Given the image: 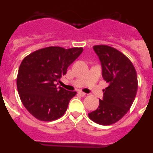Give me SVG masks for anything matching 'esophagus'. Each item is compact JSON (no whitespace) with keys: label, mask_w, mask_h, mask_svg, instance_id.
Segmentation results:
<instances>
[{"label":"esophagus","mask_w":153,"mask_h":153,"mask_svg":"<svg viewBox=\"0 0 153 153\" xmlns=\"http://www.w3.org/2000/svg\"><path fill=\"white\" fill-rule=\"evenodd\" d=\"M78 93H79V95L80 96V97H85V96L86 95V93H83V92H82V91H79L78 92Z\"/></svg>","instance_id":"esophagus-1"}]
</instances>
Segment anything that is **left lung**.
Returning <instances> with one entry per match:
<instances>
[{
	"label": "left lung",
	"instance_id": "obj_1",
	"mask_svg": "<svg viewBox=\"0 0 153 153\" xmlns=\"http://www.w3.org/2000/svg\"><path fill=\"white\" fill-rule=\"evenodd\" d=\"M102 67V76L109 86L96 110L88 114L100 125L117 123L129 111L138 88L137 74L132 62L117 49L106 45L93 47Z\"/></svg>",
	"mask_w": 153,
	"mask_h": 153
}]
</instances>
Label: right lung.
Returning a JSON list of instances; mask_svg holds the SVG:
<instances>
[{"label": "right lung", "mask_w": 153, "mask_h": 153, "mask_svg": "<svg viewBox=\"0 0 153 153\" xmlns=\"http://www.w3.org/2000/svg\"><path fill=\"white\" fill-rule=\"evenodd\" d=\"M82 52V47H49L32 53L21 62L17 91L24 107L35 118L48 122L64 114L76 92L56 87V83Z\"/></svg>", "instance_id": "1"}]
</instances>
